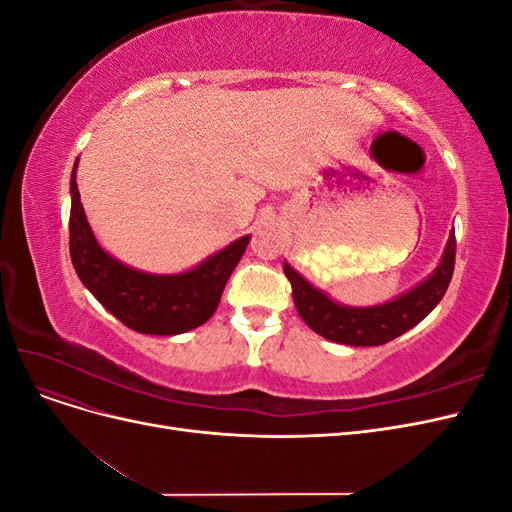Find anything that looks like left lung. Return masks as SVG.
Masks as SVG:
<instances>
[{
	"label": "left lung",
	"instance_id": "1",
	"mask_svg": "<svg viewBox=\"0 0 512 512\" xmlns=\"http://www.w3.org/2000/svg\"><path fill=\"white\" fill-rule=\"evenodd\" d=\"M455 245L453 230L440 265L425 282L401 294L395 301L374 307H348L335 303L294 271L288 262H284V273L292 286L294 307L309 329L337 344L382 346L416 327L442 301L455 271Z\"/></svg>",
	"mask_w": 512,
	"mask_h": 512
}]
</instances>
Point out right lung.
Segmentation results:
<instances>
[{
    "label": "right lung",
    "mask_w": 512,
    "mask_h": 512,
    "mask_svg": "<svg viewBox=\"0 0 512 512\" xmlns=\"http://www.w3.org/2000/svg\"><path fill=\"white\" fill-rule=\"evenodd\" d=\"M76 166L70 177V258L79 280L128 329L147 335H179L207 322L222 299L228 277L239 265L250 235L226 245L198 267L153 275L136 271L106 254L89 228L81 205Z\"/></svg>",
    "instance_id": "right-lung-1"
}]
</instances>
